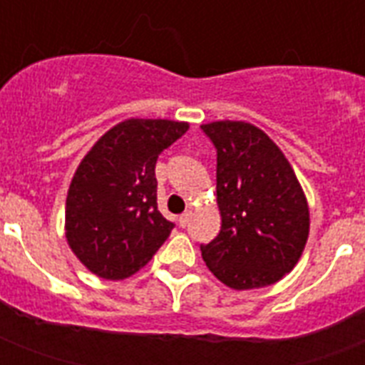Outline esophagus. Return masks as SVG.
Here are the masks:
<instances>
[{
  "instance_id": "1",
  "label": "esophagus",
  "mask_w": 365,
  "mask_h": 365,
  "mask_svg": "<svg viewBox=\"0 0 365 365\" xmlns=\"http://www.w3.org/2000/svg\"><path fill=\"white\" fill-rule=\"evenodd\" d=\"M191 216H193V212H191V210L183 212L178 222H180V225H182V227H187V223H189V220H191Z\"/></svg>"
}]
</instances>
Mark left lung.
Here are the masks:
<instances>
[{
	"label": "left lung",
	"mask_w": 365,
	"mask_h": 365,
	"mask_svg": "<svg viewBox=\"0 0 365 365\" xmlns=\"http://www.w3.org/2000/svg\"><path fill=\"white\" fill-rule=\"evenodd\" d=\"M217 153L216 195L222 229L200 244L202 259L233 289L278 282L309 239V206L278 145L244 121L200 125Z\"/></svg>",
	"instance_id": "left-lung-1"
}]
</instances>
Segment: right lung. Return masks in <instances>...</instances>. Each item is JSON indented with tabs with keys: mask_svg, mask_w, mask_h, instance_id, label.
Returning <instances> with one entry per match:
<instances>
[{
	"mask_svg": "<svg viewBox=\"0 0 365 365\" xmlns=\"http://www.w3.org/2000/svg\"><path fill=\"white\" fill-rule=\"evenodd\" d=\"M187 123L126 119L77 166L66 199V239L96 277L123 280L148 265L174 223L157 210L155 165Z\"/></svg>",
	"mask_w": 365,
	"mask_h": 365,
	"instance_id": "1",
	"label": "right lung"
}]
</instances>
